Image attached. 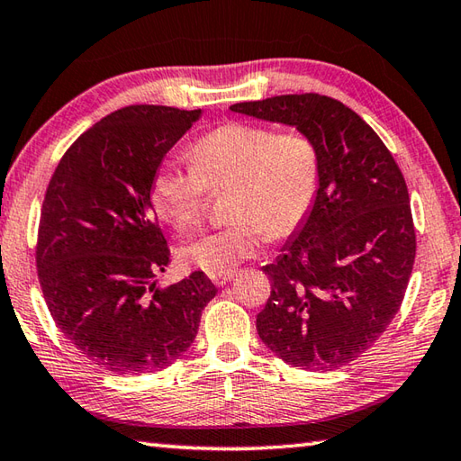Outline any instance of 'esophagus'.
Returning <instances> with one entry per match:
<instances>
[{
	"label": "esophagus",
	"instance_id": "obj_1",
	"mask_svg": "<svg viewBox=\"0 0 461 461\" xmlns=\"http://www.w3.org/2000/svg\"><path fill=\"white\" fill-rule=\"evenodd\" d=\"M231 277H233V272H231V274H225V276H213V277H212V282H213L215 285H218V287H223L225 284L230 282Z\"/></svg>",
	"mask_w": 461,
	"mask_h": 461
}]
</instances>
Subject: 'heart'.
Wrapping results in <instances>:
<instances>
[{
	"label": "heart",
	"mask_w": 461,
	"mask_h": 461,
	"mask_svg": "<svg viewBox=\"0 0 461 461\" xmlns=\"http://www.w3.org/2000/svg\"><path fill=\"white\" fill-rule=\"evenodd\" d=\"M194 167L164 161L151 179V205L184 230L205 207L207 187L233 182V223L187 240L182 258L207 276L231 274L256 254L259 241L284 238L308 218L321 177V158L308 133L230 122L205 133L192 149Z\"/></svg>",
	"instance_id": "heart-1"
}]
</instances>
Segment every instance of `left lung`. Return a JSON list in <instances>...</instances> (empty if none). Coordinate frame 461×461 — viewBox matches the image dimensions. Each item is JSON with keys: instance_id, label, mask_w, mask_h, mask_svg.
I'll use <instances>...</instances> for the list:
<instances>
[{"instance_id": "left-lung-1", "label": "left lung", "mask_w": 461, "mask_h": 461, "mask_svg": "<svg viewBox=\"0 0 461 461\" xmlns=\"http://www.w3.org/2000/svg\"><path fill=\"white\" fill-rule=\"evenodd\" d=\"M231 112L308 133L321 177L308 218L264 267V344L285 364L331 372L375 344L398 313L416 259L408 185L377 133L338 99L276 95Z\"/></svg>"}]
</instances>
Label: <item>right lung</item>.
I'll use <instances>...</instances> for the list:
<instances>
[{
	"label": "right lung",
	"mask_w": 461,
	"mask_h": 461,
	"mask_svg": "<svg viewBox=\"0 0 461 461\" xmlns=\"http://www.w3.org/2000/svg\"><path fill=\"white\" fill-rule=\"evenodd\" d=\"M202 110L131 105L81 133L45 192L38 276L79 354L112 374H153L189 349L218 290L203 272L159 290L167 241L151 179Z\"/></svg>",
	"instance_id": "obj_1"
}]
</instances>
